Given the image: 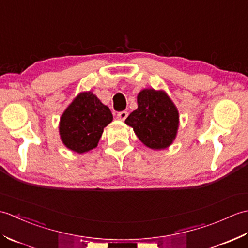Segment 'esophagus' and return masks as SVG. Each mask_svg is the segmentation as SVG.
Here are the masks:
<instances>
[{"instance_id":"34e87169","label":"esophagus","mask_w":248,"mask_h":248,"mask_svg":"<svg viewBox=\"0 0 248 248\" xmlns=\"http://www.w3.org/2000/svg\"><path fill=\"white\" fill-rule=\"evenodd\" d=\"M127 117H128V112H125V110H123V112H119L117 114V118L119 120H123L124 121Z\"/></svg>"}]
</instances>
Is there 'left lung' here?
<instances>
[{
  "mask_svg": "<svg viewBox=\"0 0 248 248\" xmlns=\"http://www.w3.org/2000/svg\"><path fill=\"white\" fill-rule=\"evenodd\" d=\"M145 146L154 150L168 148L179 128V112L166 92L145 88L138 94V108L124 120Z\"/></svg>",
  "mask_w": 248,
  "mask_h": 248,
  "instance_id": "8db88e82",
  "label": "left lung"
}]
</instances>
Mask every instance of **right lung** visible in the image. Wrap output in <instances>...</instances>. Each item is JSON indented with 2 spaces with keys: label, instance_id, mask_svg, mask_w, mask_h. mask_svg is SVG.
<instances>
[{
  "label": "right lung",
  "instance_id": "obj_1",
  "mask_svg": "<svg viewBox=\"0 0 248 248\" xmlns=\"http://www.w3.org/2000/svg\"><path fill=\"white\" fill-rule=\"evenodd\" d=\"M112 120L109 108L96 94L91 91L80 93L61 116V140L69 150L84 154L96 148L104 128Z\"/></svg>",
  "mask_w": 248,
  "mask_h": 248
}]
</instances>
